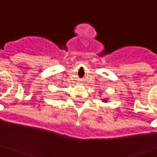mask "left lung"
I'll return each instance as SVG.
<instances>
[{
  "instance_id": "left-lung-1",
  "label": "left lung",
  "mask_w": 157,
  "mask_h": 157,
  "mask_svg": "<svg viewBox=\"0 0 157 157\" xmlns=\"http://www.w3.org/2000/svg\"><path fill=\"white\" fill-rule=\"evenodd\" d=\"M103 101H104V102H106V100H103Z\"/></svg>"
}]
</instances>
